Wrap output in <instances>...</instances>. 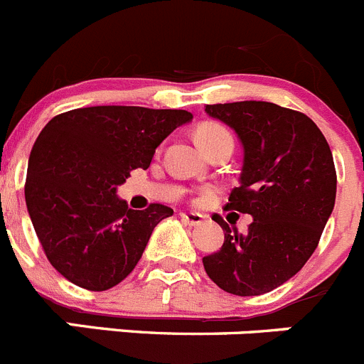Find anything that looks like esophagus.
Returning <instances> with one entry per match:
<instances>
[{
  "label": "esophagus",
  "instance_id": "obj_1",
  "mask_svg": "<svg viewBox=\"0 0 364 364\" xmlns=\"http://www.w3.org/2000/svg\"><path fill=\"white\" fill-rule=\"evenodd\" d=\"M181 220L185 224H188V226H199V224H203V220H205V217L201 215V213H196V212H188V213H181Z\"/></svg>",
  "mask_w": 364,
  "mask_h": 364
}]
</instances>
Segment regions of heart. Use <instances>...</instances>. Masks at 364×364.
Wrapping results in <instances>:
<instances>
[{
  "label": "heart",
  "mask_w": 364,
  "mask_h": 364,
  "mask_svg": "<svg viewBox=\"0 0 364 364\" xmlns=\"http://www.w3.org/2000/svg\"><path fill=\"white\" fill-rule=\"evenodd\" d=\"M223 136H230L228 129L220 124H215V122H206V124H201L196 129V140L201 147L217 140V138H223Z\"/></svg>",
  "instance_id": "heart-1"
}]
</instances>
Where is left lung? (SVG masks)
I'll return each mask as SVG.
<instances>
[{"mask_svg":"<svg viewBox=\"0 0 364 364\" xmlns=\"http://www.w3.org/2000/svg\"><path fill=\"white\" fill-rule=\"evenodd\" d=\"M205 111L230 125L242 144L240 186L226 208L250 213L253 223L240 235L213 215L224 244L203 266L226 293L259 296L293 278L318 247L334 210V159L318 125L300 111L257 100Z\"/></svg>","mask_w":364,"mask_h":364,"instance_id":"obj_1","label":"left lung"}]
</instances>
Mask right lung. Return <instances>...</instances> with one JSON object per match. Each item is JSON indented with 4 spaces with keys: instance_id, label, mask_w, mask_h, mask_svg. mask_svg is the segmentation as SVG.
<instances>
[{
    "instance_id": "obj_1",
    "label": "right lung",
    "mask_w": 364,
    "mask_h": 364,
    "mask_svg": "<svg viewBox=\"0 0 364 364\" xmlns=\"http://www.w3.org/2000/svg\"><path fill=\"white\" fill-rule=\"evenodd\" d=\"M190 120L183 109L95 105L44 125L28 158L26 208L46 259L71 284L105 291L134 269L156 224L174 210H131L117 188Z\"/></svg>"
}]
</instances>
